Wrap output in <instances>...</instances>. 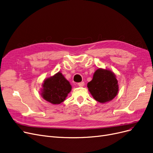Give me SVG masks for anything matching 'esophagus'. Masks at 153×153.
<instances>
[{
	"label": "esophagus",
	"instance_id": "1",
	"mask_svg": "<svg viewBox=\"0 0 153 153\" xmlns=\"http://www.w3.org/2000/svg\"><path fill=\"white\" fill-rule=\"evenodd\" d=\"M77 85H78L79 86H80V87H82V86H84V82H79V83L77 84Z\"/></svg>",
	"mask_w": 153,
	"mask_h": 153
}]
</instances>
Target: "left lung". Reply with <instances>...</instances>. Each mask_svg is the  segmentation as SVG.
Segmentation results:
<instances>
[{
	"mask_svg": "<svg viewBox=\"0 0 153 153\" xmlns=\"http://www.w3.org/2000/svg\"><path fill=\"white\" fill-rule=\"evenodd\" d=\"M87 86L94 99L102 103L112 100L118 91V81L114 73L103 69L95 71L93 79Z\"/></svg>",
	"mask_w": 153,
	"mask_h": 153,
	"instance_id": "8db88e82",
	"label": "left lung"
}]
</instances>
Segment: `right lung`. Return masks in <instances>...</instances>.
Returning a JSON list of instances; mask_svg holds the SVG:
<instances>
[{
    "label": "right lung",
    "instance_id": "obj_1",
    "mask_svg": "<svg viewBox=\"0 0 153 153\" xmlns=\"http://www.w3.org/2000/svg\"><path fill=\"white\" fill-rule=\"evenodd\" d=\"M72 89L69 82L60 72L44 81L42 96L44 100L56 105L60 104L65 100Z\"/></svg>",
    "mask_w": 153,
    "mask_h": 153
}]
</instances>
